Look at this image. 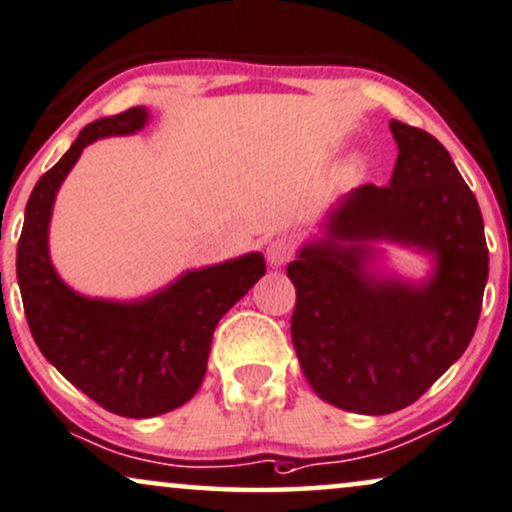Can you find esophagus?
I'll use <instances>...</instances> for the list:
<instances>
[{
	"label": "esophagus",
	"mask_w": 512,
	"mask_h": 512,
	"mask_svg": "<svg viewBox=\"0 0 512 512\" xmlns=\"http://www.w3.org/2000/svg\"><path fill=\"white\" fill-rule=\"evenodd\" d=\"M265 256H268V263L280 268L294 256V242L287 240V237H275V240L268 242V249H265Z\"/></svg>",
	"instance_id": "34e87169"
}]
</instances>
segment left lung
<instances>
[{"mask_svg": "<svg viewBox=\"0 0 512 512\" xmlns=\"http://www.w3.org/2000/svg\"><path fill=\"white\" fill-rule=\"evenodd\" d=\"M388 185L350 190L287 265L291 341L317 397L355 414L416 402L463 355L480 320L489 251L477 199L444 145L390 119ZM374 241L431 258L416 283L381 273Z\"/></svg>", "mask_w": 512, "mask_h": 512, "instance_id": "obj_1", "label": "left lung"}]
</instances>
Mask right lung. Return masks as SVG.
I'll return each mask as SVG.
<instances>
[{
  "instance_id": "1",
  "label": "right lung",
  "mask_w": 512,
  "mask_h": 512,
  "mask_svg": "<svg viewBox=\"0 0 512 512\" xmlns=\"http://www.w3.org/2000/svg\"><path fill=\"white\" fill-rule=\"evenodd\" d=\"M150 122L143 105L84 126L70 150L39 178L25 207L16 275L25 317L42 355L103 409L152 418L183 407L207 374L221 317L265 275L261 251L185 270L167 287L134 301L79 294L49 254L58 190L86 145L131 136Z\"/></svg>"
}]
</instances>
